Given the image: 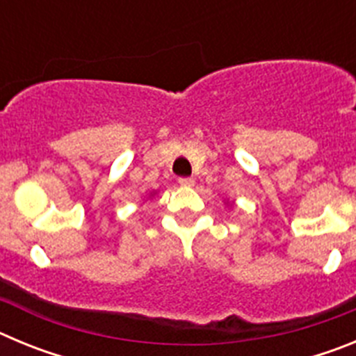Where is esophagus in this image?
<instances>
[{"label":"esophagus","instance_id":"esophagus-1","mask_svg":"<svg viewBox=\"0 0 356 356\" xmlns=\"http://www.w3.org/2000/svg\"><path fill=\"white\" fill-rule=\"evenodd\" d=\"M178 184H180L181 187H193L194 180L193 178H188V176H181V178H178Z\"/></svg>","mask_w":356,"mask_h":356}]
</instances>
